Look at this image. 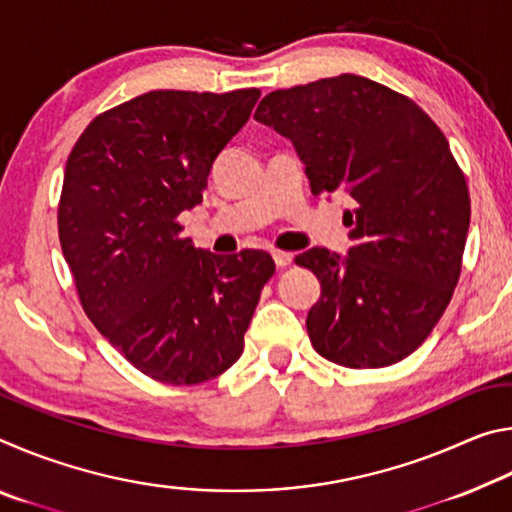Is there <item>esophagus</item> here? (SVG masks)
<instances>
[{
  "label": "esophagus",
  "mask_w": 512,
  "mask_h": 512,
  "mask_svg": "<svg viewBox=\"0 0 512 512\" xmlns=\"http://www.w3.org/2000/svg\"><path fill=\"white\" fill-rule=\"evenodd\" d=\"M271 255L275 259L277 268H284V266H289L293 262V253H287V250H273Z\"/></svg>",
  "instance_id": "1"
}]
</instances>
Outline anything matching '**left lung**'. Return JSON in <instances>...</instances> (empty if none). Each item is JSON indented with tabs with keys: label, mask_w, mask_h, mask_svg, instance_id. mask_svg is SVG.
Returning a JSON list of instances; mask_svg holds the SVG:
<instances>
[{
	"label": "left lung",
	"mask_w": 512,
	"mask_h": 512,
	"mask_svg": "<svg viewBox=\"0 0 512 512\" xmlns=\"http://www.w3.org/2000/svg\"><path fill=\"white\" fill-rule=\"evenodd\" d=\"M255 119L296 146L311 194L354 198L348 257H296L320 282L307 314L314 350L357 370L406 359L461 277L470 192L447 137L418 103L354 74L266 94Z\"/></svg>",
	"instance_id": "left-lung-1"
}]
</instances>
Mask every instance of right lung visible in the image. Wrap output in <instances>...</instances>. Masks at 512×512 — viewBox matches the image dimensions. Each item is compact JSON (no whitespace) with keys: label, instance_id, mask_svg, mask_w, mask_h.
<instances>
[{"label":"right lung","instance_id":"right-lung-1","mask_svg":"<svg viewBox=\"0 0 512 512\" xmlns=\"http://www.w3.org/2000/svg\"><path fill=\"white\" fill-rule=\"evenodd\" d=\"M257 99V88L146 92L94 117L67 158L58 237L83 311L162 384L228 370L275 273L264 250L196 248L178 221Z\"/></svg>","mask_w":512,"mask_h":512}]
</instances>
